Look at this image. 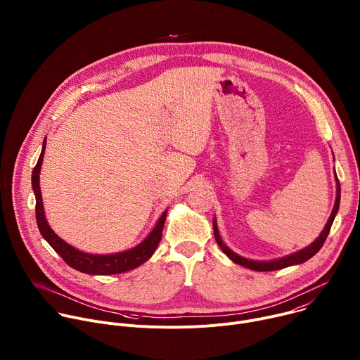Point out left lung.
<instances>
[{"mask_svg": "<svg viewBox=\"0 0 360 360\" xmlns=\"http://www.w3.org/2000/svg\"><path fill=\"white\" fill-rule=\"evenodd\" d=\"M335 181H336V200H335V205H333V210H332V214L323 228V231L321 232V235L309 245L306 246L297 252H293L290 255H286L283 256V258H279V259H272V261H252V259H246L243 258V256L235 253L232 249H229L221 235H219V229H218V225H217V219L214 218V235H215V239H217V243L219 245V248L222 249V252L228 256V258L238 264V265H242L245 268H249L252 271H258V272H271V271H278V269H283V268H288V266H292V265H299V264H303L306 262L307 259H311L314 255H316L319 252V249L323 246L328 235H329V231L332 228V224L335 221V217L339 211V203H340V184H339V179L336 176V172H335Z\"/></svg>", "mask_w": 360, "mask_h": 360, "instance_id": "obj_1", "label": "left lung"}]
</instances>
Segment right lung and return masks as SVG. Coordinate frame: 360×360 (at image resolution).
<instances>
[{
    "label": "right lung",
    "instance_id": "obj_1",
    "mask_svg": "<svg viewBox=\"0 0 360 360\" xmlns=\"http://www.w3.org/2000/svg\"><path fill=\"white\" fill-rule=\"evenodd\" d=\"M45 145H46V138H44L41 155L38 158V162H37V165L32 171V176H31L32 189L35 193L37 225H38V229H39L42 238L51 246H53V249L61 256V258L65 261V264H68L71 268H74L82 274H88V275L122 274V272L135 269V268L141 266L143 262H146L161 242L162 229H164L168 210H165L162 212L158 222L155 224V226L152 228V231L148 233V236L141 243H138L136 246H134L128 250L108 253V255H96V253H86V252H82V250L71 246L64 239H61L53 229H51V226L48 225L46 218H45L42 195H41V189H39V172H41V165H42V160H44V153H45Z\"/></svg>",
    "mask_w": 360,
    "mask_h": 360
}]
</instances>
